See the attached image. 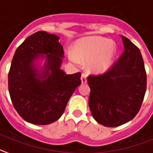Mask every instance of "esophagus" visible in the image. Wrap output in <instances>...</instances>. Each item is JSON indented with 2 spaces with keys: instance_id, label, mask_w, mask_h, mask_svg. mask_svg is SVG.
<instances>
[{
  "instance_id": "34e87169",
  "label": "esophagus",
  "mask_w": 153,
  "mask_h": 153,
  "mask_svg": "<svg viewBox=\"0 0 153 153\" xmlns=\"http://www.w3.org/2000/svg\"><path fill=\"white\" fill-rule=\"evenodd\" d=\"M81 82H82V83H86V76L84 74H83L81 76Z\"/></svg>"
}]
</instances>
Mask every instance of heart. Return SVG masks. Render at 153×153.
<instances>
[{"label": "heart", "mask_w": 153, "mask_h": 153, "mask_svg": "<svg viewBox=\"0 0 153 153\" xmlns=\"http://www.w3.org/2000/svg\"><path fill=\"white\" fill-rule=\"evenodd\" d=\"M117 54V46L109 39L98 36H84L76 40L70 60L74 63L86 62L90 72L102 74L109 70Z\"/></svg>", "instance_id": "1"}]
</instances>
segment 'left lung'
I'll use <instances>...</instances> for the list:
<instances>
[{
    "label": "left lung",
    "instance_id": "8db88e82",
    "mask_svg": "<svg viewBox=\"0 0 153 153\" xmlns=\"http://www.w3.org/2000/svg\"><path fill=\"white\" fill-rule=\"evenodd\" d=\"M124 51L102 75L89 76V106L97 123L116 127L136 117L146 90V73L140 49L121 36Z\"/></svg>",
    "mask_w": 153,
    "mask_h": 153
}]
</instances>
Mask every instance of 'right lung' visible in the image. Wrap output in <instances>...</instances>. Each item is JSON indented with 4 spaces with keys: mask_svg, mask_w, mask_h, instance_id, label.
I'll use <instances>...</instances> for the list:
<instances>
[{
    "mask_svg": "<svg viewBox=\"0 0 153 153\" xmlns=\"http://www.w3.org/2000/svg\"><path fill=\"white\" fill-rule=\"evenodd\" d=\"M59 39L38 31L28 36L13 55L8 90L18 114L30 123L47 125L60 119L81 83L80 73L66 74L60 69L64 52Z\"/></svg>",
    "mask_w": 153,
    "mask_h": 153,
    "instance_id": "right-lung-1",
    "label": "right lung"
}]
</instances>
